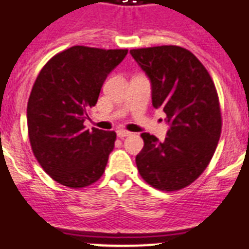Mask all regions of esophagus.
Listing matches in <instances>:
<instances>
[{
  "instance_id": "obj_1",
  "label": "esophagus",
  "mask_w": 249,
  "mask_h": 249,
  "mask_svg": "<svg viewBox=\"0 0 249 249\" xmlns=\"http://www.w3.org/2000/svg\"><path fill=\"white\" fill-rule=\"evenodd\" d=\"M132 133L128 132V130H124V129H120V130H117V137H120V138H125V137L130 136Z\"/></svg>"
}]
</instances>
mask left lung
<instances>
[{"label": "left lung", "instance_id": "left-lung-1", "mask_svg": "<svg viewBox=\"0 0 249 249\" xmlns=\"http://www.w3.org/2000/svg\"><path fill=\"white\" fill-rule=\"evenodd\" d=\"M151 81L152 106L170 125L165 141L142 133L136 156L141 177L161 191L191 185L208 166L221 136L220 102L212 77L193 53L174 45L133 49Z\"/></svg>", "mask_w": 249, "mask_h": 249}]
</instances>
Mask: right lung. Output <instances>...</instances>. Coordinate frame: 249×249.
<instances>
[{"label":"right lung","mask_w":249,"mask_h":249,"mask_svg":"<svg viewBox=\"0 0 249 249\" xmlns=\"http://www.w3.org/2000/svg\"><path fill=\"white\" fill-rule=\"evenodd\" d=\"M126 54V49L72 46L53 56L37 76L27 106L29 142L42 169L60 185L85 187L105 172L116 133L86 130L84 121Z\"/></svg>","instance_id":"1"}]
</instances>
